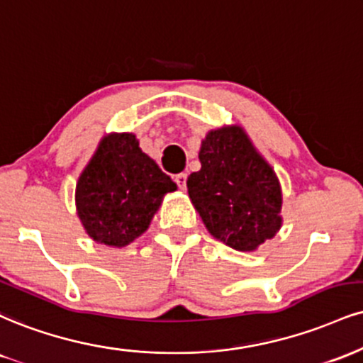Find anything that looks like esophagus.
Wrapping results in <instances>:
<instances>
[{"instance_id": "1", "label": "esophagus", "mask_w": 363, "mask_h": 363, "mask_svg": "<svg viewBox=\"0 0 363 363\" xmlns=\"http://www.w3.org/2000/svg\"><path fill=\"white\" fill-rule=\"evenodd\" d=\"M176 182H177V186H179V187H181V189H186V182H187V174H184V172L177 174V176H176Z\"/></svg>"}]
</instances>
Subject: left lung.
Segmentation results:
<instances>
[{"label":"left lung","mask_w":363,"mask_h":363,"mask_svg":"<svg viewBox=\"0 0 363 363\" xmlns=\"http://www.w3.org/2000/svg\"><path fill=\"white\" fill-rule=\"evenodd\" d=\"M201 169L187 177V193L209 233L235 250L253 252L282 226V191L242 126L208 132Z\"/></svg>","instance_id":"left-lung-1"}]
</instances>
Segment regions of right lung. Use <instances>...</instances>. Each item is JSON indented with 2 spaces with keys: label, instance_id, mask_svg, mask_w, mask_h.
Masks as SVG:
<instances>
[{
  "label": "right lung",
  "instance_id": "add662e5",
  "mask_svg": "<svg viewBox=\"0 0 363 363\" xmlns=\"http://www.w3.org/2000/svg\"><path fill=\"white\" fill-rule=\"evenodd\" d=\"M176 189L133 133H110L77 181V216L94 242L126 247L148 228L164 196Z\"/></svg>",
  "mask_w": 363,
  "mask_h": 363
}]
</instances>
